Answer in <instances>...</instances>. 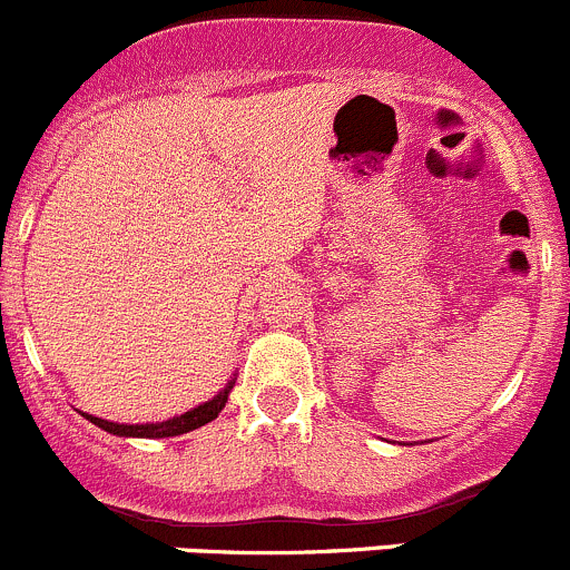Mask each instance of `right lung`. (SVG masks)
<instances>
[{"label": "right lung", "instance_id": "obj_1", "mask_svg": "<svg viewBox=\"0 0 570 570\" xmlns=\"http://www.w3.org/2000/svg\"><path fill=\"white\" fill-rule=\"evenodd\" d=\"M232 387H235V380H229V385H226L218 395H213V399L205 401V404L194 406V410H188L185 415L169 417V421H164V423H111V421H104V417L87 415V412H81V415L87 417L89 423H95L98 429L109 431V434L147 436V440H160V436L188 434V431H194V429L205 426V423H209V421H215V417H218V412L226 406V401H229Z\"/></svg>", "mask_w": 570, "mask_h": 570}]
</instances>
